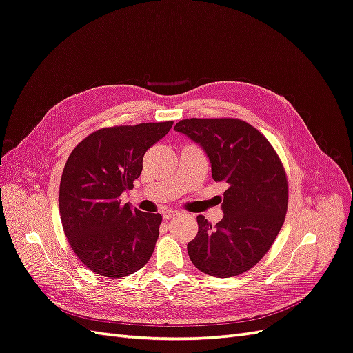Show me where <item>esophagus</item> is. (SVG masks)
I'll return each instance as SVG.
<instances>
[{
	"mask_svg": "<svg viewBox=\"0 0 353 353\" xmlns=\"http://www.w3.org/2000/svg\"><path fill=\"white\" fill-rule=\"evenodd\" d=\"M162 215H163V219H172L174 216H178L179 215V212L178 210H172V209H166V210H163L162 212Z\"/></svg>",
	"mask_w": 353,
	"mask_h": 353,
	"instance_id": "1",
	"label": "esophagus"
}]
</instances>
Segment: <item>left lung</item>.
I'll list each match as a JSON object with an SVG mask.
<instances>
[{
	"label": "left lung",
	"mask_w": 353,
	"mask_h": 353,
	"mask_svg": "<svg viewBox=\"0 0 353 353\" xmlns=\"http://www.w3.org/2000/svg\"><path fill=\"white\" fill-rule=\"evenodd\" d=\"M175 131L203 147L213 179L227 187L216 225L197 216L199 232L187 245L191 262L218 279L249 271L271 249L285 219L288 184L281 159L265 135L236 117H191L179 121Z\"/></svg>",
	"instance_id": "left-lung-1"
}]
</instances>
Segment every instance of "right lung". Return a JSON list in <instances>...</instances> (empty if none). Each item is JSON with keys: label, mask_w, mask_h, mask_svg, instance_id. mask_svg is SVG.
Returning <instances> with one entry per match:
<instances>
[{"label": "right lung", "mask_w": 353, "mask_h": 353, "mask_svg": "<svg viewBox=\"0 0 353 353\" xmlns=\"http://www.w3.org/2000/svg\"><path fill=\"white\" fill-rule=\"evenodd\" d=\"M174 122L101 128L73 148L60 181L59 208L72 250L92 272L121 279L141 270L152 258L160 213L122 205L134 187L145 152Z\"/></svg>", "instance_id": "1"}]
</instances>
